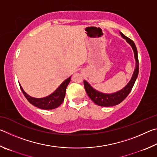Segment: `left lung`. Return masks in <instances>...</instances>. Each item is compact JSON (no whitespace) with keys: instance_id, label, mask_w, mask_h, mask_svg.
I'll list each match as a JSON object with an SVG mask.
<instances>
[{"instance_id":"left-lung-1","label":"left lung","mask_w":157,"mask_h":157,"mask_svg":"<svg viewBox=\"0 0 157 157\" xmlns=\"http://www.w3.org/2000/svg\"><path fill=\"white\" fill-rule=\"evenodd\" d=\"M120 34L123 39H126L127 43L132 46L133 50H134V57L135 60H136V67H135L134 73H133L129 83L123 89H122L121 91L113 93V94H103L102 92L98 91L93 88L91 85L89 84V82H87L86 80H84V89L86 90V92L88 94L89 97L91 98V100H93V102L98 105L101 106V107H112V106L117 105L120 104L121 102H123L127 98V95H129V93L131 92L133 86H134L135 82H136L138 75H139V58H138L137 49L136 46H135V44L132 39L124 35L122 33H120Z\"/></svg>"}]
</instances>
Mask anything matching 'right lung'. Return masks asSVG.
Instances as JSON below:
<instances>
[{"instance_id": "1", "label": "right lung", "mask_w": 157, "mask_h": 157, "mask_svg": "<svg viewBox=\"0 0 157 157\" xmlns=\"http://www.w3.org/2000/svg\"><path fill=\"white\" fill-rule=\"evenodd\" d=\"M71 81V77L63 81L60 86L55 91L48 96L41 98H36L28 95L24 91L19 84L20 88L23 95L27 98L29 102L35 107L42 109H53L57 108L63 102L66 95V90L68 84Z\"/></svg>"}]
</instances>
